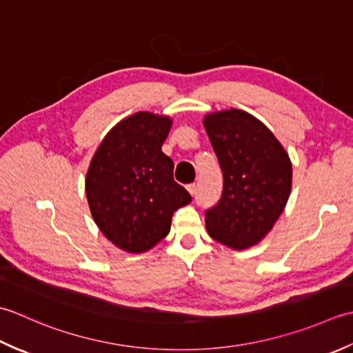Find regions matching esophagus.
<instances>
[{
    "instance_id": "esophagus-1",
    "label": "esophagus",
    "mask_w": 353,
    "mask_h": 353,
    "mask_svg": "<svg viewBox=\"0 0 353 353\" xmlns=\"http://www.w3.org/2000/svg\"><path fill=\"white\" fill-rule=\"evenodd\" d=\"M187 190H189V193L193 196V195H195V193H196V184H195V183L189 184V185H187Z\"/></svg>"
}]
</instances>
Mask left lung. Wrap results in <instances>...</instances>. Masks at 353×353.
Returning a JSON list of instances; mask_svg holds the SVG:
<instances>
[{"mask_svg":"<svg viewBox=\"0 0 353 353\" xmlns=\"http://www.w3.org/2000/svg\"><path fill=\"white\" fill-rule=\"evenodd\" d=\"M224 175L219 203L205 212L207 233L233 250L256 245L282 214L292 184L285 148L261 120L242 110L203 120Z\"/></svg>","mask_w":353,"mask_h":353,"instance_id":"obj_1","label":"left lung"}]
</instances>
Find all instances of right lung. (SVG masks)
<instances>
[{
    "instance_id": "obj_1",
    "label": "right lung",
    "mask_w": 353,
    "mask_h": 353,
    "mask_svg": "<svg viewBox=\"0 0 353 353\" xmlns=\"http://www.w3.org/2000/svg\"><path fill=\"white\" fill-rule=\"evenodd\" d=\"M170 126V117L148 111L123 119L105 135L86 172L92 219L128 253L154 248L169 234L174 212L192 201L161 150Z\"/></svg>"
}]
</instances>
